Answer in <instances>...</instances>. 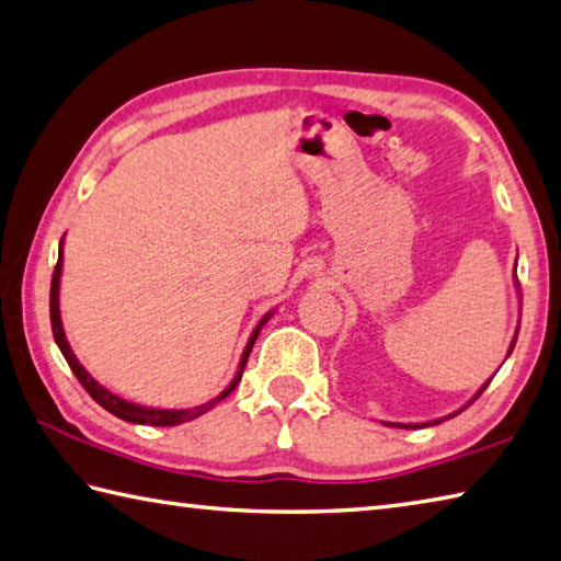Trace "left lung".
<instances>
[{
    "mask_svg": "<svg viewBox=\"0 0 561 561\" xmlns=\"http://www.w3.org/2000/svg\"><path fill=\"white\" fill-rule=\"evenodd\" d=\"M515 266H517V261H515ZM515 285H517V288H520V283H517V278H515ZM517 330H520V324H517ZM515 342H517V334L513 336V342H511V346H508V356H511V352H513V348H515ZM508 356H505V358H508ZM491 383V378L489 380H485V383L479 388V393L477 396H473L471 400H469V403H473V400H477L481 393H483V390H485V386H489ZM463 408H467V405H463ZM461 408V410H463ZM461 410H457V412H451V415H447V417H437V420H430V422H417V425H393V427H408V430H415V427H427V425H439V422H445V420H449V417H454V415H459V412Z\"/></svg>",
    "mask_w": 561,
    "mask_h": 561,
    "instance_id": "left-lung-1",
    "label": "left lung"
}]
</instances>
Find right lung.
Masks as SVG:
<instances>
[{"instance_id":"right-lung-1","label":"right lung","mask_w":561,"mask_h":561,"mask_svg":"<svg viewBox=\"0 0 561 561\" xmlns=\"http://www.w3.org/2000/svg\"><path fill=\"white\" fill-rule=\"evenodd\" d=\"M60 273H62V239H60V249H58V263H56V271H53V280H50V327H53V340H56L60 354L66 356L68 366L72 368V374L78 376V380L82 383V388L88 390V393L98 400V403L110 410L112 415H116L119 420H126V422H136V425H151V427H173V425H181V422H190L195 420L199 415H205L207 410H213L219 400H225L231 390H234L239 386L241 380V374H244V366L249 362V354L253 344H256V336L261 332V327L266 324L271 320V312H266L261 317V322L256 324V330L251 332L249 342L244 346V354H241V362H239V368L234 374V380L221 390V393L213 400H207V403L197 405V408H185V410H165V408H149V405H139V403H131V400H124L119 396H114L112 390L104 388L102 383H98L88 371H84V366L78 362V356L72 354V348L66 340V330H62V320H60Z\"/></svg>"}]
</instances>
